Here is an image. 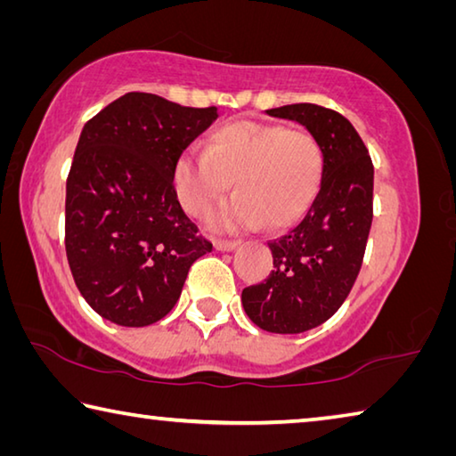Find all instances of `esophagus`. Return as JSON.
<instances>
[{
    "label": "esophagus",
    "mask_w": 456,
    "mask_h": 456,
    "mask_svg": "<svg viewBox=\"0 0 456 456\" xmlns=\"http://www.w3.org/2000/svg\"><path fill=\"white\" fill-rule=\"evenodd\" d=\"M239 243L237 241H223V239H215L213 247L217 251H233Z\"/></svg>",
    "instance_id": "1"
}]
</instances>
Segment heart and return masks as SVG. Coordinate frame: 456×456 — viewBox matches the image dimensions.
Segmentation results:
<instances>
[{"label":"heart","mask_w":456,"mask_h":456,"mask_svg":"<svg viewBox=\"0 0 456 456\" xmlns=\"http://www.w3.org/2000/svg\"><path fill=\"white\" fill-rule=\"evenodd\" d=\"M322 149L309 131L275 123L235 121L219 127L207 149L181 153L173 169L179 203L203 213L235 181L239 193L207 213L213 231H241L267 223L279 229L309 209L322 181Z\"/></svg>","instance_id":"obj_1"}]
</instances>
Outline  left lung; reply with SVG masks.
I'll return each instance as SVG.
<instances>
[{
  "instance_id": "left-lung-1",
  "label": "left lung",
  "mask_w": 456,
  "mask_h": 456,
  "mask_svg": "<svg viewBox=\"0 0 456 456\" xmlns=\"http://www.w3.org/2000/svg\"><path fill=\"white\" fill-rule=\"evenodd\" d=\"M297 121L322 149V181L311 207L285 235L269 241L273 271L243 289L241 303L256 327L297 335L333 317L359 275L372 221V163L341 113L314 103L265 111Z\"/></svg>"
}]
</instances>
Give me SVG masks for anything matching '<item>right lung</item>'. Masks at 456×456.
Segmentation results:
<instances>
[{"label":"right lung","instance_id":"right-lung-1","mask_svg":"<svg viewBox=\"0 0 456 456\" xmlns=\"http://www.w3.org/2000/svg\"><path fill=\"white\" fill-rule=\"evenodd\" d=\"M217 118V107L131 91L81 129L65 187V253L99 317L153 325L175 307L189 267L211 253L181 209L173 169Z\"/></svg>","mask_w":456,"mask_h":456}]
</instances>
